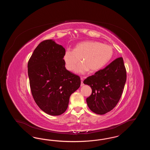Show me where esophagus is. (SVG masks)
Instances as JSON below:
<instances>
[{
	"mask_svg": "<svg viewBox=\"0 0 150 150\" xmlns=\"http://www.w3.org/2000/svg\"><path fill=\"white\" fill-rule=\"evenodd\" d=\"M80 79H81V86H84V83H83V80H84V78H83V77H81Z\"/></svg>",
	"mask_w": 150,
	"mask_h": 150,
	"instance_id": "34e87169",
	"label": "esophagus"
}]
</instances>
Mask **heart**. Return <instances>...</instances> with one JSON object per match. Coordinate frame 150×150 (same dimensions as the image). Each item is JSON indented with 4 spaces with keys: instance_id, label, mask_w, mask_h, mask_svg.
Returning <instances> with one entry per match:
<instances>
[{
    "instance_id": "obj_1",
    "label": "heart",
    "mask_w": 150,
    "mask_h": 150,
    "mask_svg": "<svg viewBox=\"0 0 150 150\" xmlns=\"http://www.w3.org/2000/svg\"><path fill=\"white\" fill-rule=\"evenodd\" d=\"M113 50L110 45L96 41H85L79 43L75 50L67 49L64 55L66 68L73 71L81 58L83 62L79 65L75 71L84 74L89 70L91 72L101 69L111 59Z\"/></svg>"
}]
</instances>
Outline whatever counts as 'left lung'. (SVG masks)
<instances>
[{"label":"left lung","instance_id":"left-lung-1","mask_svg":"<svg viewBox=\"0 0 150 150\" xmlns=\"http://www.w3.org/2000/svg\"><path fill=\"white\" fill-rule=\"evenodd\" d=\"M126 80L127 72L122 57L86 79L84 84L90 86L92 90L86 100L91 110L98 115L112 110L121 98Z\"/></svg>","mask_w":150,"mask_h":150}]
</instances>
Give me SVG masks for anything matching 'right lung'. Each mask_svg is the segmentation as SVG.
<instances>
[{
  "instance_id": "obj_1",
  "label": "right lung",
  "mask_w": 150,
  "mask_h": 150,
  "mask_svg": "<svg viewBox=\"0 0 150 150\" xmlns=\"http://www.w3.org/2000/svg\"><path fill=\"white\" fill-rule=\"evenodd\" d=\"M65 49L52 39L40 43L29 59V82L34 100L47 114H62L70 97L80 86V77L66 69Z\"/></svg>"
}]
</instances>
